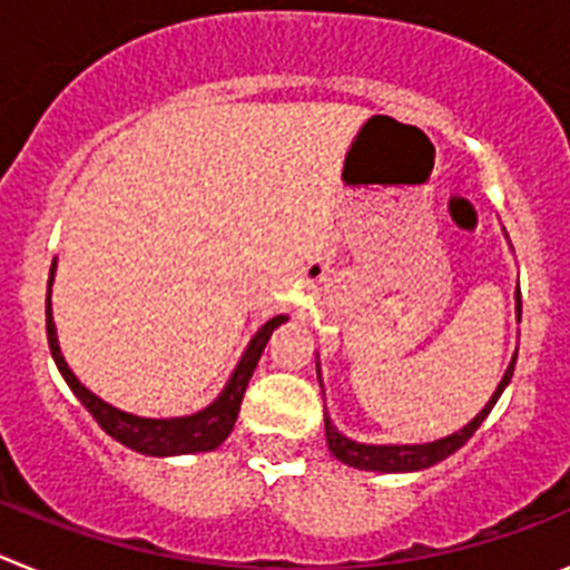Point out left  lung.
<instances>
[{
	"instance_id": "left-lung-1",
	"label": "left lung",
	"mask_w": 570,
	"mask_h": 570,
	"mask_svg": "<svg viewBox=\"0 0 570 570\" xmlns=\"http://www.w3.org/2000/svg\"><path fill=\"white\" fill-rule=\"evenodd\" d=\"M517 322H522V296H520V285H517ZM513 365H517V351H513L511 362H508L505 374H502L500 385L491 394V400L485 402L480 414L473 416L465 428L454 431V434L442 436V440L434 442H420V445H371V442H356L351 436H345L340 428L334 425L328 414H325V436H328V448L331 454L336 456L340 462L351 468H360V471H376V473H411V471H425V468L436 465V462L448 460L451 454H456L462 445L473 436V431L485 422V416L491 414V407L497 405V400L502 396V391L508 387L513 376ZM316 376H320L322 385V371L320 362H316Z\"/></svg>"
}]
</instances>
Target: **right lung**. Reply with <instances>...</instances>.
Returning <instances> with one entry per match:
<instances>
[{"instance_id": "add662e5", "label": "right lung", "mask_w": 570, "mask_h": 570, "mask_svg": "<svg viewBox=\"0 0 570 570\" xmlns=\"http://www.w3.org/2000/svg\"><path fill=\"white\" fill-rule=\"evenodd\" d=\"M53 274H57V259L50 265V279H48V308H45V328H48V345L50 356L57 362L59 374L68 382V387L77 394V400L82 402L90 411V416L99 422L105 434L114 436L116 442H122L130 451H139V454L148 456H179V454H199V451H214V448L223 445L225 440L234 431V422L239 416L242 396H245V387H248L250 376H254V367L259 362L262 351L268 345L271 334L279 328L282 322H288V316L279 314L274 320H268L250 336L248 347L242 351L239 362H236L234 374L225 382V387L219 391L210 405H205L203 411L188 416H136L130 411L110 405L102 396H97L90 387H85L77 380V374L70 371L68 362L62 356V347H59L57 336V322H53V311H50V285H53Z\"/></svg>"}]
</instances>
